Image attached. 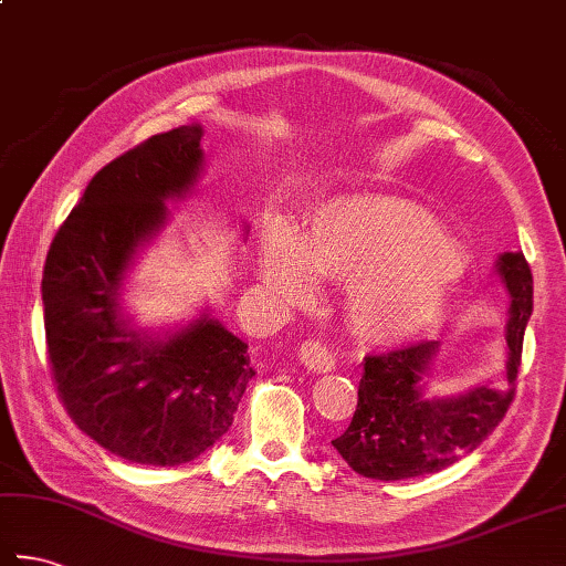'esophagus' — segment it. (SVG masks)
<instances>
[{
  "label": "esophagus",
  "instance_id": "1",
  "mask_svg": "<svg viewBox=\"0 0 566 566\" xmlns=\"http://www.w3.org/2000/svg\"><path fill=\"white\" fill-rule=\"evenodd\" d=\"M298 360H302L306 368L314 373H328V370H334V365H336L334 356H331V350L318 340H304L302 346H298Z\"/></svg>",
  "mask_w": 566,
  "mask_h": 566
}]
</instances>
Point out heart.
Instances as JSON below:
<instances>
[{"label": "heart", "instance_id": "heart-1", "mask_svg": "<svg viewBox=\"0 0 566 566\" xmlns=\"http://www.w3.org/2000/svg\"><path fill=\"white\" fill-rule=\"evenodd\" d=\"M258 270L290 306L316 294V274L346 282L350 328L373 343H402L444 318L463 264L424 208L397 196L348 193L321 203L302 240L272 228Z\"/></svg>", "mask_w": 566, "mask_h": 566}]
</instances>
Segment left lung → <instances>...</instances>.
I'll list each match as a JSON object with an SVG mask.
<instances>
[{"label": "left lung", "mask_w": 566, "mask_h": 566, "mask_svg": "<svg viewBox=\"0 0 566 566\" xmlns=\"http://www.w3.org/2000/svg\"><path fill=\"white\" fill-rule=\"evenodd\" d=\"M507 294L503 387L473 385L459 395H427L439 340L368 356L358 385V407L348 429L331 441L348 467L375 481L437 473L483 444L513 402L523 338L533 314V274L523 252L495 260Z\"/></svg>", "instance_id": "left-lung-1"}]
</instances>
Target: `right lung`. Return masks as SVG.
Segmentation results:
<instances>
[{
  "mask_svg": "<svg viewBox=\"0 0 566 566\" xmlns=\"http://www.w3.org/2000/svg\"><path fill=\"white\" fill-rule=\"evenodd\" d=\"M201 137V125H184L99 169L43 268L59 397L87 437L144 467H181L213 447L254 375L248 343L210 308L188 324L147 331L122 304L139 252L169 223L166 203L203 176Z\"/></svg>",
  "mask_w": 566,
  "mask_h": 566,
  "instance_id": "1",
  "label": "right lung"
}]
</instances>
